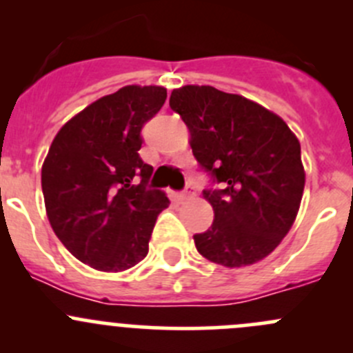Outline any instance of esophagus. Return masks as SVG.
<instances>
[{
  "mask_svg": "<svg viewBox=\"0 0 353 353\" xmlns=\"http://www.w3.org/2000/svg\"><path fill=\"white\" fill-rule=\"evenodd\" d=\"M193 193H194V188L191 186V184H188V186H186V190H184L183 193H181L179 196H177V198H179V199H186V198L193 196Z\"/></svg>",
  "mask_w": 353,
  "mask_h": 353,
  "instance_id": "1",
  "label": "esophagus"
}]
</instances>
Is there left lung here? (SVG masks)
Instances as JSON below:
<instances>
[{
    "label": "left lung",
    "instance_id": "left-lung-1",
    "mask_svg": "<svg viewBox=\"0 0 353 353\" xmlns=\"http://www.w3.org/2000/svg\"><path fill=\"white\" fill-rule=\"evenodd\" d=\"M169 105L190 130L199 167L220 184L203 190L215 219L193 236L198 252L227 268L266 258L290 230L304 193L295 134L272 110L210 85L176 88Z\"/></svg>",
    "mask_w": 353,
    "mask_h": 353
}]
</instances>
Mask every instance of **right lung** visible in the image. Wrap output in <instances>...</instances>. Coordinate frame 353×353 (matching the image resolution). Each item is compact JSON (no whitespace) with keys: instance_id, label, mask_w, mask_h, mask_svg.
Wrapping results in <instances>:
<instances>
[{"instance_id":"add662e5","label":"right lung","mask_w":353,"mask_h":353,"mask_svg":"<svg viewBox=\"0 0 353 353\" xmlns=\"http://www.w3.org/2000/svg\"><path fill=\"white\" fill-rule=\"evenodd\" d=\"M167 99L163 87L128 85L71 117L42 165V193L52 230L77 259L123 272L148 254L157 216L169 206L148 190L154 167L138 150L141 130Z\"/></svg>"}]
</instances>
